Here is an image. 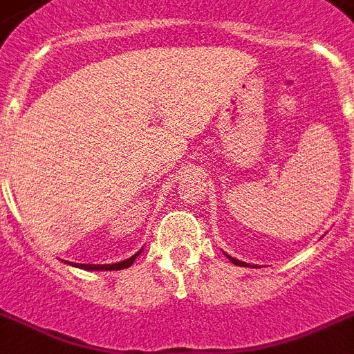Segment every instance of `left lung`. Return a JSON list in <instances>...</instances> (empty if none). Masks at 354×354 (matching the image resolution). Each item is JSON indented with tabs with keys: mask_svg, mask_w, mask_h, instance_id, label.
Here are the masks:
<instances>
[{
	"mask_svg": "<svg viewBox=\"0 0 354 354\" xmlns=\"http://www.w3.org/2000/svg\"><path fill=\"white\" fill-rule=\"evenodd\" d=\"M226 257H227V259H230V261H232L233 264H235V266H248L246 262H241V261H236V259H233V257H230V255H226Z\"/></svg>",
	"mask_w": 354,
	"mask_h": 354,
	"instance_id": "8db88e82",
	"label": "left lung"
}]
</instances>
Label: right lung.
Masks as SVG:
<instances>
[{
	"instance_id": "obj_1",
	"label": "right lung",
	"mask_w": 354,
	"mask_h": 354,
	"mask_svg": "<svg viewBox=\"0 0 354 354\" xmlns=\"http://www.w3.org/2000/svg\"><path fill=\"white\" fill-rule=\"evenodd\" d=\"M139 253H141V251H137L136 255H131L130 259H127V261L115 262V264H74V262H68V261H65V262H66V264L75 266V268H81V270H88V271H113V270H124V268H130V266L133 264V261H136L137 257H139Z\"/></svg>"
}]
</instances>
